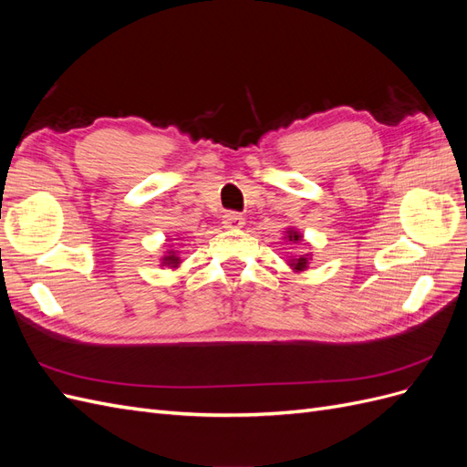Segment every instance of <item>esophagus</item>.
<instances>
[{"label":"esophagus","mask_w":467,"mask_h":467,"mask_svg":"<svg viewBox=\"0 0 467 467\" xmlns=\"http://www.w3.org/2000/svg\"><path fill=\"white\" fill-rule=\"evenodd\" d=\"M222 223H223V228L239 230V228H244L245 218L242 214H237V212H225V214L222 216Z\"/></svg>","instance_id":"esophagus-1"}]
</instances>
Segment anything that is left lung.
Listing matches in <instances>:
<instances>
[{"label": "left lung", "instance_id": "1", "mask_svg": "<svg viewBox=\"0 0 467 467\" xmlns=\"http://www.w3.org/2000/svg\"><path fill=\"white\" fill-rule=\"evenodd\" d=\"M285 242L298 245V244L304 242V235H302L298 230L288 228V230L285 232ZM304 245H306V244H304ZM309 261H312V253H302V255H298V257H290V259H288V265L294 268L296 273H300V271H306Z\"/></svg>", "mask_w": 467, "mask_h": 467}]
</instances>
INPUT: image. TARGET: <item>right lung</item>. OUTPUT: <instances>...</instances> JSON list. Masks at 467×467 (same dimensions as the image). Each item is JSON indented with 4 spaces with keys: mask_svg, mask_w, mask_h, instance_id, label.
<instances>
[{
    "mask_svg": "<svg viewBox=\"0 0 467 467\" xmlns=\"http://www.w3.org/2000/svg\"><path fill=\"white\" fill-rule=\"evenodd\" d=\"M169 249L165 251V255L161 257V266H169V268H177L181 263V257H177L179 253L171 249V245H167Z\"/></svg>",
    "mask_w": 467,
    "mask_h": 467,
    "instance_id": "add662e5",
    "label": "right lung"
}]
</instances>
